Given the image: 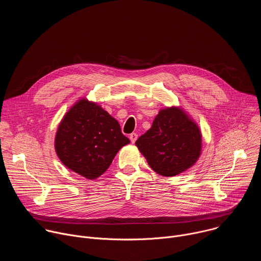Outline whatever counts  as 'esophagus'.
Listing matches in <instances>:
<instances>
[{
    "label": "esophagus",
    "mask_w": 261,
    "mask_h": 261,
    "mask_svg": "<svg viewBox=\"0 0 261 261\" xmlns=\"http://www.w3.org/2000/svg\"><path fill=\"white\" fill-rule=\"evenodd\" d=\"M137 137H138V135H137L136 133H131V134H130V136H129V138H130V140H131V142H132V143H134V142L136 141Z\"/></svg>",
    "instance_id": "1"
}]
</instances>
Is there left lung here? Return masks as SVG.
I'll return each instance as SVG.
<instances>
[{
    "label": "left lung",
    "instance_id": "1",
    "mask_svg": "<svg viewBox=\"0 0 261 261\" xmlns=\"http://www.w3.org/2000/svg\"><path fill=\"white\" fill-rule=\"evenodd\" d=\"M150 167L160 175L174 176L199 159L202 135L197 123L180 106L159 110L152 127L135 142Z\"/></svg>",
    "mask_w": 261,
    "mask_h": 261
}]
</instances>
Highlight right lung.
<instances>
[{"label":"right lung","instance_id":"right-lung-1","mask_svg":"<svg viewBox=\"0 0 261 261\" xmlns=\"http://www.w3.org/2000/svg\"><path fill=\"white\" fill-rule=\"evenodd\" d=\"M129 142L115 118L98 103L82 98L60 122L55 150L68 169L94 179L107 170L118 152Z\"/></svg>","mask_w":261,"mask_h":261}]
</instances>
